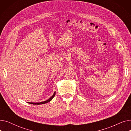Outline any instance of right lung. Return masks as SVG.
<instances>
[{"label": "right lung", "mask_w": 131, "mask_h": 131, "mask_svg": "<svg viewBox=\"0 0 131 131\" xmlns=\"http://www.w3.org/2000/svg\"><path fill=\"white\" fill-rule=\"evenodd\" d=\"M55 94H56V92H54L53 94L51 96V97L49 99H48L47 100L43 101V102H28L27 103H29V104H33V105H42V104H46V103H47V102H50L52 99V98L54 97Z\"/></svg>", "instance_id": "right-lung-1"}]
</instances>
